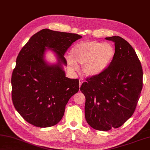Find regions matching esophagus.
<instances>
[{"instance_id": "1", "label": "esophagus", "mask_w": 150, "mask_h": 150, "mask_svg": "<svg viewBox=\"0 0 150 150\" xmlns=\"http://www.w3.org/2000/svg\"><path fill=\"white\" fill-rule=\"evenodd\" d=\"M83 83V81L82 79H79V87H81V85H82Z\"/></svg>"}]
</instances>
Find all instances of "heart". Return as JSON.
<instances>
[{
	"label": "heart",
	"instance_id": "obj_1",
	"mask_svg": "<svg viewBox=\"0 0 150 150\" xmlns=\"http://www.w3.org/2000/svg\"><path fill=\"white\" fill-rule=\"evenodd\" d=\"M114 56L115 49L110 43L86 41L77 43L71 48L67 61L73 71H77L78 64H81L86 77H94L108 69Z\"/></svg>",
	"mask_w": 150,
	"mask_h": 150
}]
</instances>
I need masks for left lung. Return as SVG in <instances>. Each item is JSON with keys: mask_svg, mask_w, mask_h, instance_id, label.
<instances>
[{"mask_svg": "<svg viewBox=\"0 0 150 150\" xmlns=\"http://www.w3.org/2000/svg\"><path fill=\"white\" fill-rule=\"evenodd\" d=\"M115 43L108 68L81 86L86 98L84 113L93 129L107 131L122 126L134 113L142 89L143 71L131 45L121 37L105 38Z\"/></svg>", "mask_w": 150, "mask_h": 150, "instance_id": "8db88e82", "label": "left lung"}]
</instances>
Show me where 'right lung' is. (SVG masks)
<instances>
[{"instance_id": "right-lung-1", "label": "right lung", "mask_w": 150, "mask_h": 150, "mask_svg": "<svg viewBox=\"0 0 150 150\" xmlns=\"http://www.w3.org/2000/svg\"><path fill=\"white\" fill-rule=\"evenodd\" d=\"M81 35L44 29L30 38L16 59L13 71L12 98L20 115L35 127L54 126L61 121L70 98L79 90V79L66 77L64 54ZM50 50L56 64L45 60Z\"/></svg>"}]
</instances>
